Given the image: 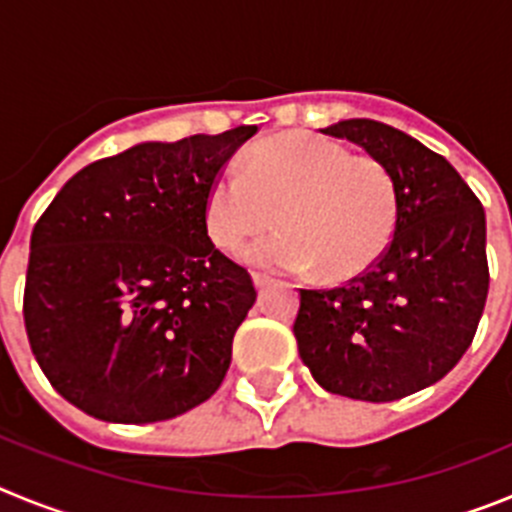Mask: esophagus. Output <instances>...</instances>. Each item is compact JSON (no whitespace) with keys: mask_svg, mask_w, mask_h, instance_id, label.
<instances>
[{"mask_svg":"<svg viewBox=\"0 0 512 512\" xmlns=\"http://www.w3.org/2000/svg\"><path fill=\"white\" fill-rule=\"evenodd\" d=\"M266 282H269V277H266V274H253V284H256V289H264Z\"/></svg>","mask_w":512,"mask_h":512,"instance_id":"esophagus-1","label":"esophagus"}]
</instances>
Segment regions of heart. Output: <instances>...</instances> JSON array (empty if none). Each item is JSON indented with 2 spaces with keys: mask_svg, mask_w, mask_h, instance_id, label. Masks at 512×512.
Returning a JSON list of instances; mask_svg holds the SVG:
<instances>
[{
  "mask_svg": "<svg viewBox=\"0 0 512 512\" xmlns=\"http://www.w3.org/2000/svg\"><path fill=\"white\" fill-rule=\"evenodd\" d=\"M275 215H270V210ZM277 217L282 230L246 248L266 269L348 277L387 248L397 223V187L374 156H351L312 133L266 138L223 169L205 194V230L220 251H238Z\"/></svg>",
  "mask_w": 512,
  "mask_h": 512,
  "instance_id": "1",
  "label": "heart"
}]
</instances>
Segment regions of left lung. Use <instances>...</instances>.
<instances>
[{
    "label": "left lung",
    "instance_id": "obj_1",
    "mask_svg": "<svg viewBox=\"0 0 512 512\" xmlns=\"http://www.w3.org/2000/svg\"><path fill=\"white\" fill-rule=\"evenodd\" d=\"M395 176L392 241L343 287L300 289L292 330L312 379L366 402L431 387L459 364L490 289L485 210L443 156L377 120L323 130Z\"/></svg>",
    "mask_w": 512,
    "mask_h": 512
}]
</instances>
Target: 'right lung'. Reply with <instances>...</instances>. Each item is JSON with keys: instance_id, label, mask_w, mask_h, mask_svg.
<instances>
[{"instance_id": "right-lung-1", "label": "right lung", "mask_w": 512, "mask_h": 512, "mask_svg": "<svg viewBox=\"0 0 512 512\" xmlns=\"http://www.w3.org/2000/svg\"><path fill=\"white\" fill-rule=\"evenodd\" d=\"M256 130L140 143L84 166L45 207L22 315L63 400L110 423H156L215 395L256 289L210 241L205 194Z\"/></svg>"}]
</instances>
